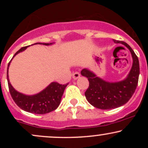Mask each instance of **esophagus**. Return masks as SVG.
<instances>
[{
	"instance_id": "34e87169",
	"label": "esophagus",
	"mask_w": 148,
	"mask_h": 148,
	"mask_svg": "<svg viewBox=\"0 0 148 148\" xmlns=\"http://www.w3.org/2000/svg\"><path fill=\"white\" fill-rule=\"evenodd\" d=\"M79 77H80V74H79V72H76L73 73V74H72V78H73V79H74V80H76V79H79Z\"/></svg>"
}]
</instances>
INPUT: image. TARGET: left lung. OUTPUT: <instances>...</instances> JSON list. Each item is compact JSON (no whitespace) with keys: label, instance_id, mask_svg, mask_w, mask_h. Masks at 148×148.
Segmentation results:
<instances>
[{"label":"left lung","instance_id":"obj_1","mask_svg":"<svg viewBox=\"0 0 148 148\" xmlns=\"http://www.w3.org/2000/svg\"><path fill=\"white\" fill-rule=\"evenodd\" d=\"M113 42L126 47L132 54V68L125 79L109 82L87 68L83 69L81 72V75L87 77L89 81V87L85 92L86 99L94 107L103 110L113 109L125 104L136 90L140 74L138 58L133 49L125 42L115 40Z\"/></svg>","mask_w":148,"mask_h":148}]
</instances>
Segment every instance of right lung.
Returning a JSON list of instances; mask_svg holds the SVG:
<instances>
[{"mask_svg":"<svg viewBox=\"0 0 148 148\" xmlns=\"http://www.w3.org/2000/svg\"><path fill=\"white\" fill-rule=\"evenodd\" d=\"M37 44L49 46L52 45L53 43L37 42L34 45H37ZM27 47H24L20 49L14 54L12 60L14 58L15 56L17 55L20 52L25 51L27 49ZM12 60L10 61L8 65L7 79H8V87H9L10 95H11L14 102L16 103V105L23 111L28 112V113H35V114H46V113H50V112L56 109L60 105L64 89L67 87L68 84L61 85L57 82H52L47 88H45L43 90L35 95H28L19 92L13 88V86L10 82L8 69H9Z\"/></svg>","mask_w":148,"mask_h":148,"instance_id":"1","label":"right lung"}]
</instances>
